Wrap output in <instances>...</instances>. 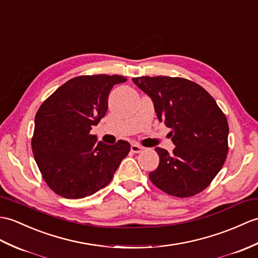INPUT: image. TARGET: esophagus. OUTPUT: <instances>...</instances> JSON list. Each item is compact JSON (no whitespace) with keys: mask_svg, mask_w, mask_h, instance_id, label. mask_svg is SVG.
<instances>
[{"mask_svg":"<svg viewBox=\"0 0 258 258\" xmlns=\"http://www.w3.org/2000/svg\"><path fill=\"white\" fill-rule=\"evenodd\" d=\"M143 149H144V147L139 145V144H136V143L132 144V145H131V151L133 153H141Z\"/></svg>","mask_w":258,"mask_h":258,"instance_id":"esophagus-1","label":"esophagus"}]
</instances>
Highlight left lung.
<instances>
[{"label": "left lung", "mask_w": 258, "mask_h": 258, "mask_svg": "<svg viewBox=\"0 0 258 258\" xmlns=\"http://www.w3.org/2000/svg\"><path fill=\"white\" fill-rule=\"evenodd\" d=\"M133 82L151 97L176 145L171 153L155 148L159 165L149 172L151 181L179 198L201 192L222 168L229 152L224 113L205 89L184 78L137 77Z\"/></svg>", "instance_id": "1"}]
</instances>
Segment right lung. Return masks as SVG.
Wrapping results in <instances>:
<instances>
[{"mask_svg": "<svg viewBox=\"0 0 258 258\" xmlns=\"http://www.w3.org/2000/svg\"><path fill=\"white\" fill-rule=\"evenodd\" d=\"M127 79L117 75L80 76L47 98L35 116L34 158L45 182L67 199H81L112 180L131 145L99 142L90 134L107 111L111 89Z\"/></svg>", "mask_w": 258, "mask_h": 258, "instance_id": "add662e5", "label": "right lung"}]
</instances>
